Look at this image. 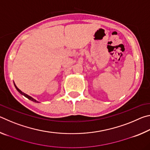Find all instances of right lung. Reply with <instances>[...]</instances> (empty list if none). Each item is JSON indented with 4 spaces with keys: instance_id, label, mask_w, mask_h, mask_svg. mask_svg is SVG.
Masks as SVG:
<instances>
[{
    "instance_id": "add662e5",
    "label": "right lung",
    "mask_w": 150,
    "mask_h": 150,
    "mask_svg": "<svg viewBox=\"0 0 150 150\" xmlns=\"http://www.w3.org/2000/svg\"><path fill=\"white\" fill-rule=\"evenodd\" d=\"M14 86H15V87H16V90L18 91V92L20 93V94H21V95H24V96H25V97H26V98H28V99H30V100H32V101H33V102H35V103H40V102H38V101H37L36 100H35V99H34V98H33L32 97H31V96H29V95H27V94H26V93H23V92H22V91H20V89H19V88H18L17 87H16V85H15V83H14Z\"/></svg>"
}]
</instances>
